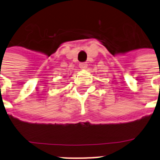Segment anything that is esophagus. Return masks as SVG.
Returning <instances> with one entry per match:
<instances>
[{"instance_id": "obj_1", "label": "esophagus", "mask_w": 160, "mask_h": 160, "mask_svg": "<svg viewBox=\"0 0 160 160\" xmlns=\"http://www.w3.org/2000/svg\"><path fill=\"white\" fill-rule=\"evenodd\" d=\"M79 66H80V68H81V69L85 70V69L87 67V62H82V63H80Z\"/></svg>"}]
</instances>
